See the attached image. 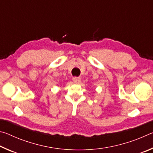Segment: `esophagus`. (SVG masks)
Masks as SVG:
<instances>
[{"label":"esophagus","mask_w":153,"mask_h":153,"mask_svg":"<svg viewBox=\"0 0 153 153\" xmlns=\"http://www.w3.org/2000/svg\"><path fill=\"white\" fill-rule=\"evenodd\" d=\"M73 81L75 83H79V82H80V81H81V79H80L79 77H73Z\"/></svg>","instance_id":"34e87169"}]
</instances>
